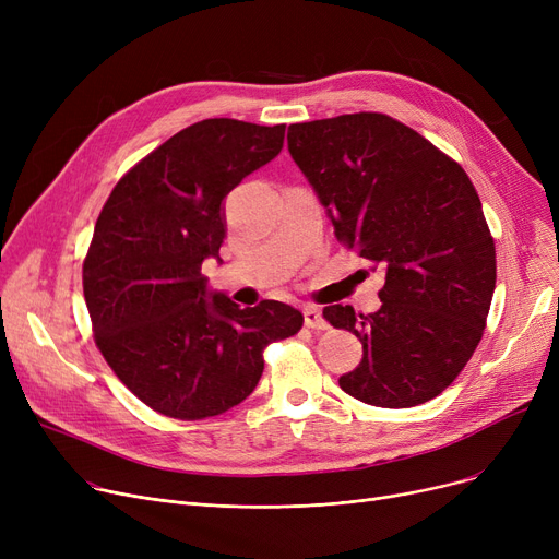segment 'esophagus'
Here are the masks:
<instances>
[{"instance_id": "esophagus-1", "label": "esophagus", "mask_w": 559, "mask_h": 559, "mask_svg": "<svg viewBox=\"0 0 559 559\" xmlns=\"http://www.w3.org/2000/svg\"><path fill=\"white\" fill-rule=\"evenodd\" d=\"M304 321H306V326L312 329V331H324V329H329L326 319L321 317V310L314 308V306H306V308H304Z\"/></svg>"}]
</instances>
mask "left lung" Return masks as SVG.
I'll use <instances>...</instances> for the list:
<instances>
[{
    "label": "left lung",
    "instance_id": "1",
    "mask_svg": "<svg viewBox=\"0 0 559 559\" xmlns=\"http://www.w3.org/2000/svg\"><path fill=\"white\" fill-rule=\"evenodd\" d=\"M287 150L317 192L342 245L385 270L380 306H326L335 329L362 342L340 388L378 407L442 394L483 337L496 251L466 171L383 112L289 124Z\"/></svg>",
    "mask_w": 559,
    "mask_h": 559
}]
</instances>
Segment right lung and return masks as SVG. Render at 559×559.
I'll return each instance as SVG.
<instances>
[{
  "mask_svg": "<svg viewBox=\"0 0 559 559\" xmlns=\"http://www.w3.org/2000/svg\"><path fill=\"white\" fill-rule=\"evenodd\" d=\"M285 124L197 122L142 158L112 188L83 260L95 342L115 376L156 413L197 421L258 385L262 350L297 335L304 314L281 301L240 308L201 274L219 258L224 199L274 160Z\"/></svg>",
  "mask_w": 559,
  "mask_h": 559,
  "instance_id": "1",
  "label": "right lung"
}]
</instances>
